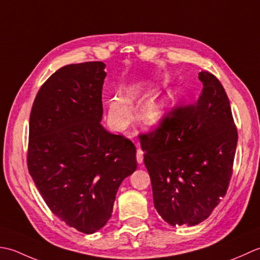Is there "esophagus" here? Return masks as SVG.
Returning <instances> with one entry per match:
<instances>
[{
  "instance_id": "34e87169",
  "label": "esophagus",
  "mask_w": 260,
  "mask_h": 260,
  "mask_svg": "<svg viewBox=\"0 0 260 260\" xmlns=\"http://www.w3.org/2000/svg\"><path fill=\"white\" fill-rule=\"evenodd\" d=\"M137 161L138 164H142V161H144V151L140 148L137 149Z\"/></svg>"
}]
</instances>
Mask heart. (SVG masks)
Masks as SVG:
<instances>
[{"label": "heart", "instance_id": "1", "mask_svg": "<svg viewBox=\"0 0 260 260\" xmlns=\"http://www.w3.org/2000/svg\"><path fill=\"white\" fill-rule=\"evenodd\" d=\"M142 85H132L126 89L125 99L121 95H116L110 101L109 113L110 118L118 128H124L132 120L131 103L140 96ZM173 98L172 92L166 89L159 94L148 99L140 110V119L147 125L156 126L162 122L167 114L169 103Z\"/></svg>", "mask_w": 260, "mask_h": 260}]
</instances>
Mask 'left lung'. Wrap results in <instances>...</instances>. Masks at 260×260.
Masks as SVG:
<instances>
[{
  "mask_svg": "<svg viewBox=\"0 0 260 260\" xmlns=\"http://www.w3.org/2000/svg\"><path fill=\"white\" fill-rule=\"evenodd\" d=\"M199 79L197 102L174 109L139 137L153 205L173 226L208 219L226 193L234 166L238 132L229 99L211 73L202 71Z\"/></svg>",
  "mask_w": 260,
  "mask_h": 260,
  "instance_id": "8db88e82",
  "label": "left lung"
}]
</instances>
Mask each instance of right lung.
Segmentation results:
<instances>
[{"mask_svg":"<svg viewBox=\"0 0 260 260\" xmlns=\"http://www.w3.org/2000/svg\"><path fill=\"white\" fill-rule=\"evenodd\" d=\"M102 61L59 68L39 89L30 113L28 169L52 213L83 234L112 215L115 195L137 169L136 147L105 130Z\"/></svg>","mask_w":260,"mask_h":260,"instance_id":"right-lung-1","label":"right lung"}]
</instances>
